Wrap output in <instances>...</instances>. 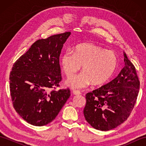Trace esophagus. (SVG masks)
<instances>
[{"label":"esophagus","instance_id":"34e87169","mask_svg":"<svg viewBox=\"0 0 146 146\" xmlns=\"http://www.w3.org/2000/svg\"><path fill=\"white\" fill-rule=\"evenodd\" d=\"M73 94L75 95H79L81 94V92H79V91H76V90H74L73 92Z\"/></svg>","mask_w":146,"mask_h":146}]
</instances>
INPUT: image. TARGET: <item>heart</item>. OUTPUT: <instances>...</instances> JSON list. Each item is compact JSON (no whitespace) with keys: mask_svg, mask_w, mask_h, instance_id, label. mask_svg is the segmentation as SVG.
Instances as JSON below:
<instances>
[{"mask_svg":"<svg viewBox=\"0 0 146 146\" xmlns=\"http://www.w3.org/2000/svg\"><path fill=\"white\" fill-rule=\"evenodd\" d=\"M61 65L67 77H70L82 66L83 72L68 79L66 84L73 89H82L92 83L98 85L107 82L115 72L118 59L112 51L91 43L76 46L75 52L65 51L61 58Z\"/></svg>","mask_w":146,"mask_h":146,"instance_id":"obj_1","label":"heart"}]
</instances>
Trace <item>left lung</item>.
<instances>
[{
    "label": "left lung",
    "mask_w": 146,
    "mask_h": 146,
    "mask_svg": "<svg viewBox=\"0 0 146 146\" xmlns=\"http://www.w3.org/2000/svg\"><path fill=\"white\" fill-rule=\"evenodd\" d=\"M125 66L115 78L86 95L83 113L94 129L107 131L129 117L137 100L140 82L134 65L123 52Z\"/></svg>",
    "instance_id": "obj_1"
}]
</instances>
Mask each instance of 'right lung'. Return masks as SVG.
I'll list each match as a JSON object with an SVG mask.
<instances>
[{
    "label": "right lung",
    "instance_id": "obj_1",
    "mask_svg": "<svg viewBox=\"0 0 146 146\" xmlns=\"http://www.w3.org/2000/svg\"><path fill=\"white\" fill-rule=\"evenodd\" d=\"M70 32L39 39L15 62L10 73V92L17 113L35 126L55 119L70 97V90L50 91L61 80L60 55Z\"/></svg>",
    "mask_w": 146,
    "mask_h": 146
}]
</instances>
